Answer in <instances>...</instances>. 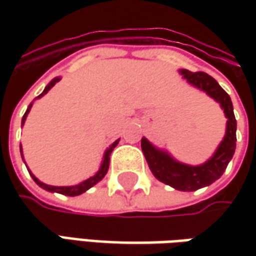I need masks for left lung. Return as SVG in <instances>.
I'll return each instance as SVG.
<instances>
[{
    "label": "left lung",
    "instance_id": "1",
    "mask_svg": "<svg viewBox=\"0 0 256 256\" xmlns=\"http://www.w3.org/2000/svg\"><path fill=\"white\" fill-rule=\"evenodd\" d=\"M180 74L186 80L188 84L204 91L221 105L226 118V128L222 141L211 158L200 165H188L176 161L168 151L152 145L145 136L141 140V148L150 170L158 181L178 191H196L221 178L226 170L236 146V120L230 95L222 90L221 85L211 75L191 72L188 70H180Z\"/></svg>",
    "mask_w": 256,
    "mask_h": 256
}]
</instances>
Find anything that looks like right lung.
<instances>
[{"mask_svg": "<svg viewBox=\"0 0 256 256\" xmlns=\"http://www.w3.org/2000/svg\"><path fill=\"white\" fill-rule=\"evenodd\" d=\"M61 78L60 76H56V78H54L50 84L45 86V90L42 91V92L40 94L35 100H40L41 96H44L45 94L48 92L52 86H54L58 81H60ZM31 108H32V102L28 105V108H26V111H25L24 116H22V125L25 124V120H26V116H28V114H30V111H31ZM118 142H120V140H116L115 142H112L111 145H110V148H106V151H105V154H104V158H102V162H101V165H100V168H98V171L94 174L92 176H90V178H86V180H84L82 182H80V184H76V185H70V186H54V185H48V184H44V182H41L36 176H35L32 172L28 170V172H30V175L32 176V180L35 181V184L38 185V186H41L42 190H45V191L48 192H56V194H62V195H66V196H76V195H81V194H84L85 191H88L90 188H92L95 184H98V182L102 180L104 176L106 175V172H108V168H110V155H111V152L114 151V148L118 145ZM20 151H21V156H22V160H24V155H22V146L20 145ZM25 162V161H24ZM26 165V164H25Z\"/></svg>", "mask_w": 256, "mask_h": 256, "instance_id": "obj_1", "label": "right lung"}]
</instances>
